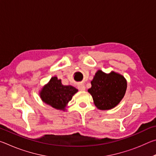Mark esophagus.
Segmentation results:
<instances>
[{"label": "esophagus", "mask_w": 156, "mask_h": 156, "mask_svg": "<svg viewBox=\"0 0 156 156\" xmlns=\"http://www.w3.org/2000/svg\"><path fill=\"white\" fill-rule=\"evenodd\" d=\"M78 89L80 91H84L85 90V86H84V84H79L78 85Z\"/></svg>", "instance_id": "1"}]
</instances>
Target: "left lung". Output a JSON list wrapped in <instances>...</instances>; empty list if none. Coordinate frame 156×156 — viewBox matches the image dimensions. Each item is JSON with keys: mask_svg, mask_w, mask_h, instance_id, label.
Returning a JSON list of instances; mask_svg holds the SVG:
<instances>
[{"mask_svg": "<svg viewBox=\"0 0 156 156\" xmlns=\"http://www.w3.org/2000/svg\"><path fill=\"white\" fill-rule=\"evenodd\" d=\"M88 92L100 110H109L117 106L124 98L127 82L122 75L112 71L107 73L98 69L91 81Z\"/></svg>", "mask_w": 156, "mask_h": 156, "instance_id": "1", "label": "left lung"}]
</instances>
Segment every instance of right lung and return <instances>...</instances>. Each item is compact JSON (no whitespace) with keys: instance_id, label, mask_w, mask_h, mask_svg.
<instances>
[{"instance_id":"add662e5","label":"right lung","mask_w":156,"mask_h":156,"mask_svg":"<svg viewBox=\"0 0 156 156\" xmlns=\"http://www.w3.org/2000/svg\"><path fill=\"white\" fill-rule=\"evenodd\" d=\"M78 89L72 85H63L60 79L53 76L41 88L39 96L44 103L58 110L65 111Z\"/></svg>"}]
</instances>
